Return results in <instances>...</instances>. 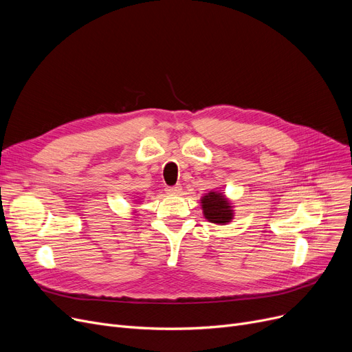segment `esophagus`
<instances>
[{
    "label": "esophagus",
    "instance_id": "esophagus-1",
    "mask_svg": "<svg viewBox=\"0 0 352 352\" xmlns=\"http://www.w3.org/2000/svg\"><path fill=\"white\" fill-rule=\"evenodd\" d=\"M168 194H178L181 191V187L179 186H173V187H166L165 190Z\"/></svg>",
    "mask_w": 352,
    "mask_h": 352
}]
</instances>
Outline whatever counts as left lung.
<instances>
[{"label":"left lung","mask_w":352,"mask_h":352,"mask_svg":"<svg viewBox=\"0 0 352 352\" xmlns=\"http://www.w3.org/2000/svg\"><path fill=\"white\" fill-rule=\"evenodd\" d=\"M202 201V210H204L206 218L210 223L226 224L232 218V211L230 208L228 201L219 192H210Z\"/></svg>","instance_id":"8db88e82"}]
</instances>
